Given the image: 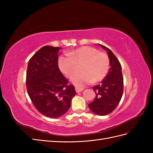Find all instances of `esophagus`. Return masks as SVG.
<instances>
[{
	"label": "esophagus",
	"mask_w": 153,
	"mask_h": 153,
	"mask_svg": "<svg viewBox=\"0 0 153 153\" xmlns=\"http://www.w3.org/2000/svg\"><path fill=\"white\" fill-rule=\"evenodd\" d=\"M83 90H84V89L82 87H75V91L76 92H77V93H78V92H80L81 91H82Z\"/></svg>",
	"instance_id": "obj_1"
}]
</instances>
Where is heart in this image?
I'll use <instances>...</instances> for the list:
<instances>
[{
	"mask_svg": "<svg viewBox=\"0 0 153 153\" xmlns=\"http://www.w3.org/2000/svg\"><path fill=\"white\" fill-rule=\"evenodd\" d=\"M70 55H62L59 59V66L67 77L70 78L78 71L82 72L72 78V82L83 86L93 82L102 81L109 70L108 55L90 47H82L69 52Z\"/></svg>",
	"mask_w": 153,
	"mask_h": 153,
	"instance_id": "1",
	"label": "heart"
}]
</instances>
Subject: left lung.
<instances>
[{
  "label": "left lung",
  "mask_w": 153,
  "mask_h": 153,
  "mask_svg": "<svg viewBox=\"0 0 153 153\" xmlns=\"http://www.w3.org/2000/svg\"><path fill=\"white\" fill-rule=\"evenodd\" d=\"M99 45L107 51L110 68L100 84L92 87L96 97L89 104V107L94 114L103 116L112 112L119 105L123 96L124 84L121 65L119 60L110 49L102 45Z\"/></svg>",
  "instance_id": "1"
}]
</instances>
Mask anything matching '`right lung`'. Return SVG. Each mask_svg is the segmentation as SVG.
<instances>
[{
	"label": "right lung",
	"mask_w": 153,
	"mask_h": 153,
	"mask_svg": "<svg viewBox=\"0 0 153 153\" xmlns=\"http://www.w3.org/2000/svg\"><path fill=\"white\" fill-rule=\"evenodd\" d=\"M59 47L45 46L29 60L26 76L28 94L36 108L46 117L57 118L70 108L76 94L58 67Z\"/></svg>",
	"instance_id": "right-lung-1"
}]
</instances>
